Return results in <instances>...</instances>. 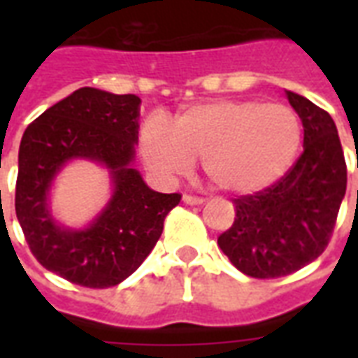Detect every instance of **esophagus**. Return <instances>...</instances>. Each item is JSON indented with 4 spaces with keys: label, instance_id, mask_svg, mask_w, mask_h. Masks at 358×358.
Returning <instances> with one entry per match:
<instances>
[{
    "label": "esophagus",
    "instance_id": "esophagus-1",
    "mask_svg": "<svg viewBox=\"0 0 358 358\" xmlns=\"http://www.w3.org/2000/svg\"><path fill=\"white\" fill-rule=\"evenodd\" d=\"M184 202H185V204H191V206H195V204H202V202H204V199H202V196L189 195V193H185Z\"/></svg>",
    "mask_w": 358,
    "mask_h": 358
}]
</instances>
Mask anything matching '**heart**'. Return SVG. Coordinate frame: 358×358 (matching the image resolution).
I'll return each mask as SVG.
<instances>
[{"label":"heart","mask_w":358,"mask_h":358,"mask_svg":"<svg viewBox=\"0 0 358 358\" xmlns=\"http://www.w3.org/2000/svg\"><path fill=\"white\" fill-rule=\"evenodd\" d=\"M141 154L165 176H185L196 157L213 185L255 193L282 178L303 145L295 109L262 100H215L171 120L150 117L141 129Z\"/></svg>","instance_id":"1"}]
</instances>
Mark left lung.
Here are the masks:
<instances>
[{
  "instance_id": "obj_1",
  "label": "left lung",
  "mask_w": 358,
  "mask_h": 358,
  "mask_svg": "<svg viewBox=\"0 0 358 358\" xmlns=\"http://www.w3.org/2000/svg\"><path fill=\"white\" fill-rule=\"evenodd\" d=\"M305 129V150L282 178L234 199L236 219L217 243L239 271L278 278L322 255L333 236L348 185L338 129L327 111L286 91Z\"/></svg>"
}]
</instances>
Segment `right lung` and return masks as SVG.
<instances>
[{"instance_id":"add662e5","label":"right lung","mask_w":358,"mask_h":358,"mask_svg":"<svg viewBox=\"0 0 358 358\" xmlns=\"http://www.w3.org/2000/svg\"><path fill=\"white\" fill-rule=\"evenodd\" d=\"M139 103L135 94L83 87L33 120L20 143L14 206L25 241L48 271L85 288H109L128 278L182 199L152 191L131 167ZM70 159L102 162L114 180L108 206L81 231L59 227L47 208L49 185Z\"/></svg>"}]
</instances>
